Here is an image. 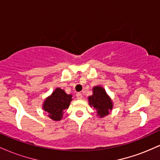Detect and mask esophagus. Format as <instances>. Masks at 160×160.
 I'll use <instances>...</instances> for the list:
<instances>
[{
	"label": "esophagus",
	"mask_w": 160,
	"mask_h": 160,
	"mask_svg": "<svg viewBox=\"0 0 160 160\" xmlns=\"http://www.w3.org/2000/svg\"><path fill=\"white\" fill-rule=\"evenodd\" d=\"M76 96H77V98H78V99H82V93H80V92L77 93Z\"/></svg>",
	"instance_id": "1"
}]
</instances>
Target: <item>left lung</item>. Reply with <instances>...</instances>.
Instances as JSON below:
<instances>
[{"mask_svg":"<svg viewBox=\"0 0 160 160\" xmlns=\"http://www.w3.org/2000/svg\"><path fill=\"white\" fill-rule=\"evenodd\" d=\"M93 94L89 96V104L97 111V114L104 117L109 114L113 108V102L111 98L102 86H96L92 88Z\"/></svg>","mask_w":160,"mask_h":160,"instance_id":"obj_1","label":"left lung"}]
</instances>
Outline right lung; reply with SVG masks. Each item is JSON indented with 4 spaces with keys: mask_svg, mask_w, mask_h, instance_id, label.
<instances>
[{
    "mask_svg": "<svg viewBox=\"0 0 160 160\" xmlns=\"http://www.w3.org/2000/svg\"><path fill=\"white\" fill-rule=\"evenodd\" d=\"M72 101V95L66 94L63 89L56 88L51 95L45 99L43 109L48 113V117L52 120H62L64 111L69 108Z\"/></svg>",
    "mask_w": 160,
    "mask_h": 160,
    "instance_id": "1",
    "label": "right lung"
}]
</instances>
